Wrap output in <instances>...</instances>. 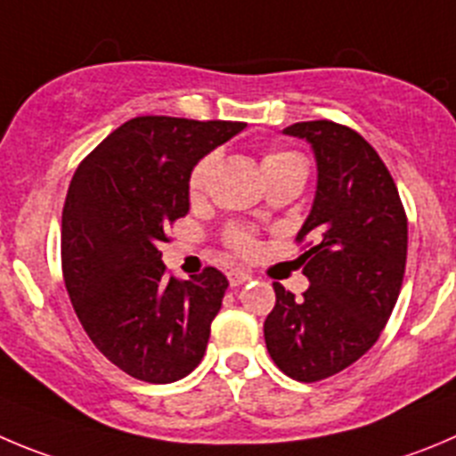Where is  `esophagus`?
<instances>
[{
	"mask_svg": "<svg viewBox=\"0 0 456 456\" xmlns=\"http://www.w3.org/2000/svg\"><path fill=\"white\" fill-rule=\"evenodd\" d=\"M227 279L232 286H242V283H248V281L252 279V274H249V272H242V270H232V272H227Z\"/></svg>",
	"mask_w": 456,
	"mask_h": 456,
	"instance_id": "obj_1",
	"label": "esophagus"
}]
</instances>
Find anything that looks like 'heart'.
<instances>
[{
  "label": "heart",
  "instance_id": "heart-1",
  "mask_svg": "<svg viewBox=\"0 0 456 456\" xmlns=\"http://www.w3.org/2000/svg\"><path fill=\"white\" fill-rule=\"evenodd\" d=\"M292 161H301V157L290 151L267 152V155L263 157V173L267 175L272 170L292 164ZM216 166H218V155H216V152H208V155H204L202 159L193 166V170H191L189 175L191 198H200V195L207 191L208 180L214 175ZM223 240L233 254H238V256H249V254H254V249H256V236H254V232L248 227H240V224H232V227L224 229Z\"/></svg>",
  "mask_w": 456,
  "mask_h": 456
}]
</instances>
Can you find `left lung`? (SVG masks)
<instances>
[{"mask_svg":"<svg viewBox=\"0 0 456 456\" xmlns=\"http://www.w3.org/2000/svg\"><path fill=\"white\" fill-rule=\"evenodd\" d=\"M283 134L305 139L317 159V191L297 242L310 288L295 299L274 283L276 304L263 333L270 357L299 382L351 367L380 338L401 295L407 216L371 143L333 121H301Z\"/></svg>","mask_w":456,"mask_h":456,"instance_id":"obj_1","label":"left lung"}]
</instances>
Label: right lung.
<instances>
[{
  "instance_id": "1",
  "label": "right lung",
  "mask_w": 456,
  "mask_h": 456,
  "mask_svg": "<svg viewBox=\"0 0 456 456\" xmlns=\"http://www.w3.org/2000/svg\"><path fill=\"white\" fill-rule=\"evenodd\" d=\"M240 121L137 117L76 168L62 208V276L85 333L127 376L168 385L207 351L229 281L166 276L159 242L189 214V175Z\"/></svg>"
}]
</instances>
